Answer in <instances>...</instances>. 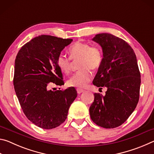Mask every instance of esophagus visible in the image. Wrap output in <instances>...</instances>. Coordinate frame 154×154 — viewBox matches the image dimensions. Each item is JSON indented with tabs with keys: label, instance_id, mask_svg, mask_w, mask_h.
I'll use <instances>...</instances> for the list:
<instances>
[{
	"label": "esophagus",
	"instance_id": "esophagus-1",
	"mask_svg": "<svg viewBox=\"0 0 154 154\" xmlns=\"http://www.w3.org/2000/svg\"><path fill=\"white\" fill-rule=\"evenodd\" d=\"M77 93L79 94H81V93H82V92H84V90L81 89V88H77Z\"/></svg>",
	"mask_w": 154,
	"mask_h": 154
}]
</instances>
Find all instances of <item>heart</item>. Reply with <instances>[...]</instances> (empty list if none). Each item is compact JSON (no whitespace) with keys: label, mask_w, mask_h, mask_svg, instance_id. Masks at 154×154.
Masks as SVG:
<instances>
[{"label":"heart","mask_w":154,"mask_h":154,"mask_svg":"<svg viewBox=\"0 0 154 154\" xmlns=\"http://www.w3.org/2000/svg\"><path fill=\"white\" fill-rule=\"evenodd\" d=\"M70 57L60 54L57 58V65L60 70L65 74L69 73L72 69V60H77L79 70L68 80L70 86L85 87L92 78L90 69L96 70L102 64L103 52L99 45H90L88 43L76 42L69 49Z\"/></svg>","instance_id":"heart-1"}]
</instances>
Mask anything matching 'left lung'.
Masks as SVG:
<instances>
[{"mask_svg":"<svg viewBox=\"0 0 154 154\" xmlns=\"http://www.w3.org/2000/svg\"><path fill=\"white\" fill-rule=\"evenodd\" d=\"M92 40L103 52L102 64L93 84L107 90L105 96L94 94L90 118L99 126L114 128L127 120L139 102L140 74L137 57L129 44L111 34H98Z\"/></svg>","mask_w":154,"mask_h":154,"instance_id":"left-lung-1","label":"left lung"}]
</instances>
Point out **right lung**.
I'll use <instances>...</instances> for the list:
<instances>
[{"label":"right lung","mask_w":154,"mask_h":154,"mask_svg":"<svg viewBox=\"0 0 154 154\" xmlns=\"http://www.w3.org/2000/svg\"><path fill=\"white\" fill-rule=\"evenodd\" d=\"M72 41L51 35H40L23 45L15 60L14 85L23 112L43 129L59 126L67 118L70 106L77 96L73 87L49 90L50 83L64 85L57 58Z\"/></svg>","instance_id":"add662e5"}]
</instances>
